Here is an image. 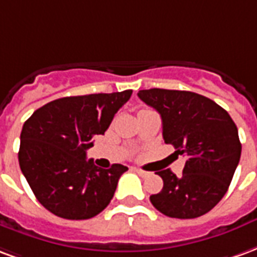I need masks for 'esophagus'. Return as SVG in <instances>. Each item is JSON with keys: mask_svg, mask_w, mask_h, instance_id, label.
Returning <instances> with one entry per match:
<instances>
[{"mask_svg": "<svg viewBox=\"0 0 257 257\" xmlns=\"http://www.w3.org/2000/svg\"><path fill=\"white\" fill-rule=\"evenodd\" d=\"M134 171L138 172L140 175H142V177H145V175H148L147 171H144V170H141V168H134Z\"/></svg>", "mask_w": 257, "mask_h": 257, "instance_id": "34e87169", "label": "esophagus"}]
</instances>
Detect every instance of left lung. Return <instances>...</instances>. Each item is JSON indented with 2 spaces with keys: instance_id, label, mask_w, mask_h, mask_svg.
Returning a JSON list of instances; mask_svg holds the SVG:
<instances>
[{
  "instance_id": "8db88e82",
  "label": "left lung",
  "mask_w": 257,
  "mask_h": 257,
  "mask_svg": "<svg viewBox=\"0 0 257 257\" xmlns=\"http://www.w3.org/2000/svg\"><path fill=\"white\" fill-rule=\"evenodd\" d=\"M138 97L162 116L164 142L186 157L181 177L171 170L157 172L164 185L151 203L170 218L209 212L227 192L241 157L235 123L215 101L193 91L149 89Z\"/></svg>"
}]
</instances>
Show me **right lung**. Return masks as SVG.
I'll list each match as a JSON object with an SVG mask.
<instances>
[{
	"mask_svg": "<svg viewBox=\"0 0 257 257\" xmlns=\"http://www.w3.org/2000/svg\"><path fill=\"white\" fill-rule=\"evenodd\" d=\"M133 90L64 97L48 102L26 120L19 164L39 203L56 216L90 219L104 211L128 168L108 170L86 160L91 138L104 134Z\"/></svg>",
	"mask_w": 257,
	"mask_h": 257,
	"instance_id": "obj_1",
	"label": "right lung"
}]
</instances>
